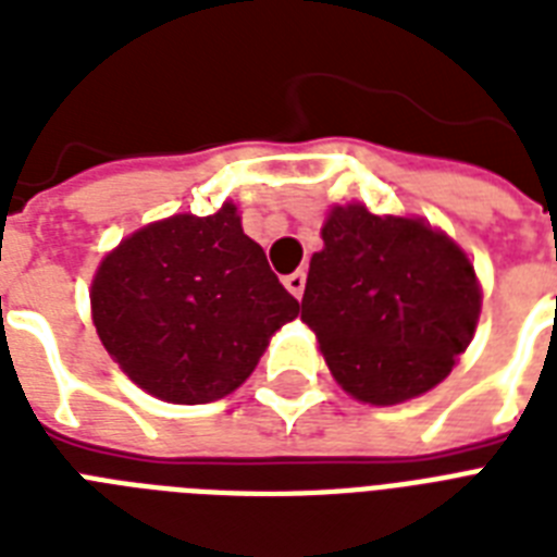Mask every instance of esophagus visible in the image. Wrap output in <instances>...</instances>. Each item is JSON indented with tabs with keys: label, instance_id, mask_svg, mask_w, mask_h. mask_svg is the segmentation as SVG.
<instances>
[{
	"label": "esophagus",
	"instance_id": "obj_1",
	"mask_svg": "<svg viewBox=\"0 0 557 557\" xmlns=\"http://www.w3.org/2000/svg\"><path fill=\"white\" fill-rule=\"evenodd\" d=\"M283 283H286L288 292H292V295L300 300V297H304V288H306V271H295V274H288V277H283Z\"/></svg>",
	"mask_w": 557,
	"mask_h": 557
}]
</instances>
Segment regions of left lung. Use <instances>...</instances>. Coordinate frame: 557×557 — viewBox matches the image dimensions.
I'll use <instances>...</instances> for the list:
<instances>
[{
  "label": "left lung",
  "mask_w": 557,
  "mask_h": 557,
  "mask_svg": "<svg viewBox=\"0 0 557 557\" xmlns=\"http://www.w3.org/2000/svg\"><path fill=\"white\" fill-rule=\"evenodd\" d=\"M309 262L300 321L341 387L396 405L440 384L480 318L474 265L422 219L335 208Z\"/></svg>",
  "instance_id": "left-lung-1"
}]
</instances>
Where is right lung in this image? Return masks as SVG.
Wrapping results in <instances>:
<instances>
[{
	"mask_svg": "<svg viewBox=\"0 0 557 557\" xmlns=\"http://www.w3.org/2000/svg\"><path fill=\"white\" fill-rule=\"evenodd\" d=\"M300 304L225 201L135 231L100 262L91 314L103 347L152 396L205 405L253 372Z\"/></svg>",
	"mask_w": 557,
	"mask_h": 557,
	"instance_id": "obj_1",
	"label": "right lung"
}]
</instances>
